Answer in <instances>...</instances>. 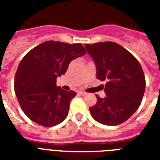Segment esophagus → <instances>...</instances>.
<instances>
[{
    "mask_svg": "<svg viewBox=\"0 0 160 160\" xmlns=\"http://www.w3.org/2000/svg\"><path fill=\"white\" fill-rule=\"evenodd\" d=\"M78 93H79V95H80V96H86L87 94V92H79Z\"/></svg>",
    "mask_w": 160,
    "mask_h": 160,
    "instance_id": "obj_1",
    "label": "esophagus"
}]
</instances>
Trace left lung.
<instances>
[{
    "instance_id": "8db88e82",
    "label": "left lung",
    "mask_w": 160,
    "mask_h": 160,
    "mask_svg": "<svg viewBox=\"0 0 160 160\" xmlns=\"http://www.w3.org/2000/svg\"><path fill=\"white\" fill-rule=\"evenodd\" d=\"M96 63L97 78L106 80V97L98 95L90 107L92 117L99 123L116 126L127 121L137 111L144 95L146 80L138 60L117 42L85 44Z\"/></svg>"
}]
</instances>
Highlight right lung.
<instances>
[{
    "label": "right lung",
    "instance_id": "1",
    "mask_svg": "<svg viewBox=\"0 0 160 160\" xmlns=\"http://www.w3.org/2000/svg\"><path fill=\"white\" fill-rule=\"evenodd\" d=\"M86 53L80 43L46 41L23 57L16 71L14 91L27 118L43 127L66 119L76 92L56 87V78L66 73L71 61Z\"/></svg>",
    "mask_w": 160,
    "mask_h": 160
}]
</instances>
